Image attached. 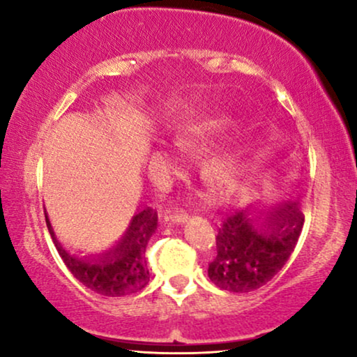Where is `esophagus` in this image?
<instances>
[{"instance_id": "34e87169", "label": "esophagus", "mask_w": 357, "mask_h": 357, "mask_svg": "<svg viewBox=\"0 0 357 357\" xmlns=\"http://www.w3.org/2000/svg\"><path fill=\"white\" fill-rule=\"evenodd\" d=\"M165 222L169 224H175V226H178V224H183L185 221H187V214H185L183 211H169L167 214L164 216Z\"/></svg>"}]
</instances>
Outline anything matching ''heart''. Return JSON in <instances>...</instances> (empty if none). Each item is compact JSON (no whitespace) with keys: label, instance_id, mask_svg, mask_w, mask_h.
<instances>
[{"label":"heart","instance_id":"heart-1","mask_svg":"<svg viewBox=\"0 0 357 357\" xmlns=\"http://www.w3.org/2000/svg\"><path fill=\"white\" fill-rule=\"evenodd\" d=\"M222 123V119H211L190 125L180 131L177 138H175V146L182 151H192L198 148L199 144H203L208 139V136H211L214 131L221 128ZM238 170H241V167H238L237 159H234L229 154L214 155L206 164V174L209 175V178L219 185L231 183L238 175Z\"/></svg>","mask_w":357,"mask_h":357}]
</instances>
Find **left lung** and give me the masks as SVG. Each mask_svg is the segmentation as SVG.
I'll return each instance as SVG.
<instances>
[{"instance_id": "8db88e82", "label": "left lung", "mask_w": 357, "mask_h": 357, "mask_svg": "<svg viewBox=\"0 0 357 357\" xmlns=\"http://www.w3.org/2000/svg\"><path fill=\"white\" fill-rule=\"evenodd\" d=\"M304 226L292 198L271 206L250 204L224 219L208 276L221 289L250 292L265 286L289 260Z\"/></svg>"}]
</instances>
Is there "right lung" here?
I'll list each match as a JSON object with an SVG mask.
<instances>
[{"mask_svg":"<svg viewBox=\"0 0 357 357\" xmlns=\"http://www.w3.org/2000/svg\"><path fill=\"white\" fill-rule=\"evenodd\" d=\"M45 221L61 260L71 275L87 289L100 296L121 297L138 292L148 284L149 270L146 261V247L158 229V213L151 208H146L131 218L128 229L115 245L99 255L91 257H77L68 252L56 238L47 213Z\"/></svg>","mask_w":357,"mask_h":357,"instance_id":"obj_1","label":"right lung"}]
</instances>
